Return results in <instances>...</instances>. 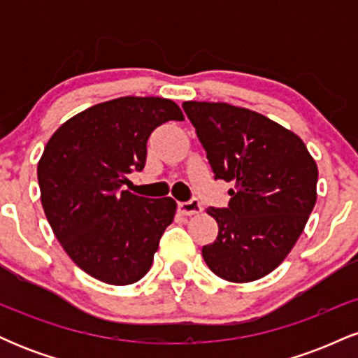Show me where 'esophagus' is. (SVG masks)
<instances>
[{
  "instance_id": "esophagus-1",
  "label": "esophagus",
  "mask_w": 358,
  "mask_h": 358,
  "mask_svg": "<svg viewBox=\"0 0 358 358\" xmlns=\"http://www.w3.org/2000/svg\"><path fill=\"white\" fill-rule=\"evenodd\" d=\"M178 212L182 215H196V213L202 212V205L196 199L188 200V202H180L178 203Z\"/></svg>"
}]
</instances>
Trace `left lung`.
Wrapping results in <instances>:
<instances>
[{
	"mask_svg": "<svg viewBox=\"0 0 358 358\" xmlns=\"http://www.w3.org/2000/svg\"><path fill=\"white\" fill-rule=\"evenodd\" d=\"M215 180L232 182L227 208L202 256L231 282L264 278L285 261L316 203L318 168L301 138L262 114L227 102H183Z\"/></svg>",
	"mask_w": 358,
	"mask_h": 358,
	"instance_id": "8db88e82",
	"label": "left lung"
}]
</instances>
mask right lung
Returning <instances> with one entry per match:
<instances>
[{
	"mask_svg": "<svg viewBox=\"0 0 358 358\" xmlns=\"http://www.w3.org/2000/svg\"><path fill=\"white\" fill-rule=\"evenodd\" d=\"M182 119L173 101L126 96L76 114L48 139L36 168L43 212L62 248L89 276L126 286L150 271L176 202L124 187L145 168L150 134Z\"/></svg>",
	"mask_w": 358,
	"mask_h": 358,
	"instance_id": "obj_1",
	"label": "right lung"
}]
</instances>
